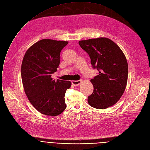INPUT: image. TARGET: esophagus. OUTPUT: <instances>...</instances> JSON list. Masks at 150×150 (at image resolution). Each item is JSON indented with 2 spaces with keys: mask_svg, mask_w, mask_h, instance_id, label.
I'll return each instance as SVG.
<instances>
[{
  "mask_svg": "<svg viewBox=\"0 0 150 150\" xmlns=\"http://www.w3.org/2000/svg\"><path fill=\"white\" fill-rule=\"evenodd\" d=\"M81 80H73L71 81V83L73 86H79L81 84Z\"/></svg>",
  "mask_w": 150,
  "mask_h": 150,
  "instance_id": "esophagus-1",
  "label": "esophagus"
}]
</instances>
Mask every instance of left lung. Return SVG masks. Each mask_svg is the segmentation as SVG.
I'll list each match as a JSON object with an SVG mask.
<instances>
[{
	"label": "left lung",
	"mask_w": 150,
	"mask_h": 150,
	"mask_svg": "<svg viewBox=\"0 0 150 150\" xmlns=\"http://www.w3.org/2000/svg\"><path fill=\"white\" fill-rule=\"evenodd\" d=\"M89 55L99 74L91 80L93 92L88 96L91 106L103 109L114 105L122 96L127 83L128 66L121 49L111 40L100 37L79 42Z\"/></svg>",
	"instance_id": "1"
}]
</instances>
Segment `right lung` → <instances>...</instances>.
<instances>
[{"instance_id": "right-lung-1", "label": "right lung", "mask_w": 150, "mask_h": 150, "mask_svg": "<svg viewBox=\"0 0 150 150\" xmlns=\"http://www.w3.org/2000/svg\"><path fill=\"white\" fill-rule=\"evenodd\" d=\"M68 41L41 40L26 51L21 66V77L25 94L40 113L57 116L66 108L65 93L70 81L51 77L59 64L60 52Z\"/></svg>"}]
</instances>
